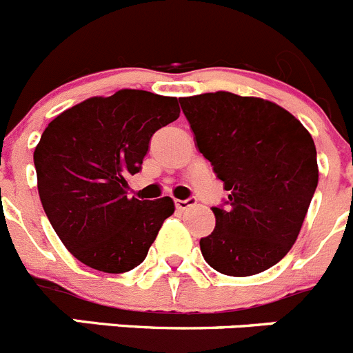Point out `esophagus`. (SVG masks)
<instances>
[{"mask_svg": "<svg viewBox=\"0 0 353 353\" xmlns=\"http://www.w3.org/2000/svg\"><path fill=\"white\" fill-rule=\"evenodd\" d=\"M194 204H196V199H194V197H189V199H176L174 201V208H176V210L179 211H185L187 208H190V206H194Z\"/></svg>", "mask_w": 353, "mask_h": 353, "instance_id": "obj_1", "label": "esophagus"}]
</instances>
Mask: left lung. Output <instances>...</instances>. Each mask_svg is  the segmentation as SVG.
I'll use <instances>...</instances> for the list:
<instances>
[{"label": "left lung", "mask_w": 353, "mask_h": 353, "mask_svg": "<svg viewBox=\"0 0 353 353\" xmlns=\"http://www.w3.org/2000/svg\"><path fill=\"white\" fill-rule=\"evenodd\" d=\"M197 149L229 190L216 227L199 241L220 274L246 277L283 260L319 182L317 150L303 124L277 103L229 92L180 99Z\"/></svg>", "instance_id": "8db88e82"}]
</instances>
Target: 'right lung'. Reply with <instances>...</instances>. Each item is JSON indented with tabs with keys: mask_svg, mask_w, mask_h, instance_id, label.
I'll return each instance as SVG.
<instances>
[{
	"mask_svg": "<svg viewBox=\"0 0 353 353\" xmlns=\"http://www.w3.org/2000/svg\"><path fill=\"white\" fill-rule=\"evenodd\" d=\"M174 97L119 90L63 110L34 150L43 210L63 246L81 263L123 274L145 260L171 197H128L154 133L179 119Z\"/></svg>",
	"mask_w": 353,
	"mask_h": 353,
	"instance_id": "1",
	"label": "right lung"
}]
</instances>
